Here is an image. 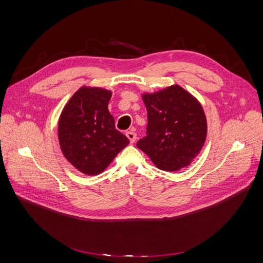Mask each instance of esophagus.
<instances>
[{
  "label": "esophagus",
  "mask_w": 263,
  "mask_h": 263,
  "mask_svg": "<svg viewBox=\"0 0 263 263\" xmlns=\"http://www.w3.org/2000/svg\"><path fill=\"white\" fill-rule=\"evenodd\" d=\"M126 136H127V138L129 139V141H130V144H134L135 142V140H136V138H137V136H136V134H135L133 130H129V132H126Z\"/></svg>",
  "instance_id": "obj_1"
}]
</instances>
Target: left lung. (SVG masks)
Returning <instances> with one entry per match:
<instances>
[{
    "mask_svg": "<svg viewBox=\"0 0 263 263\" xmlns=\"http://www.w3.org/2000/svg\"><path fill=\"white\" fill-rule=\"evenodd\" d=\"M147 136L137 147L163 171H178L187 166L200 153L208 134L202 105L180 85L145 93Z\"/></svg>",
    "mask_w": 263,
    "mask_h": 263,
    "instance_id": "left-lung-1",
    "label": "left lung"
}]
</instances>
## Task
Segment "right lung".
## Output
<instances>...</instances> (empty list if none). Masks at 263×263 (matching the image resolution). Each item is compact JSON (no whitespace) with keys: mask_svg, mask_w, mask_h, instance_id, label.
I'll return each mask as SVG.
<instances>
[{"mask_svg":"<svg viewBox=\"0 0 263 263\" xmlns=\"http://www.w3.org/2000/svg\"><path fill=\"white\" fill-rule=\"evenodd\" d=\"M110 97L112 92L108 90L83 86L69 100L59 118L62 154L87 176L104 171L129 144L128 138L115 128L114 118L108 112Z\"/></svg>","mask_w":263,"mask_h":263,"instance_id":"right-lung-1","label":"right lung"}]
</instances>
